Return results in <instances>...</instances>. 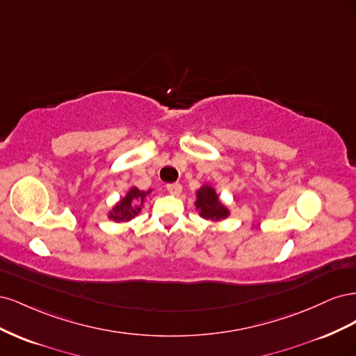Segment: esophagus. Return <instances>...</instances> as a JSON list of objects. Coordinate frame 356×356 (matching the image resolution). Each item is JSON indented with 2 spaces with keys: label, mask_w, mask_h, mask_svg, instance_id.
<instances>
[{
  "label": "esophagus",
  "mask_w": 356,
  "mask_h": 356,
  "mask_svg": "<svg viewBox=\"0 0 356 356\" xmlns=\"http://www.w3.org/2000/svg\"><path fill=\"white\" fill-rule=\"evenodd\" d=\"M166 188H168V191L170 193V195H174V196H178L179 193L182 191V187H181L179 182H172V184L166 186Z\"/></svg>",
  "instance_id": "esophagus-1"
}]
</instances>
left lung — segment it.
Listing matches in <instances>:
<instances>
[{
  "label": "left lung",
  "instance_id": "8db88e82",
  "mask_svg": "<svg viewBox=\"0 0 356 356\" xmlns=\"http://www.w3.org/2000/svg\"><path fill=\"white\" fill-rule=\"evenodd\" d=\"M196 208L200 211V217L207 220H220L229 215V211L222 207L218 196L215 195V190L208 186L202 187L197 191Z\"/></svg>",
  "mask_w": 356,
  "mask_h": 356
}]
</instances>
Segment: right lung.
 Listing matches in <instances>:
<instances>
[{
	"instance_id": "obj_1",
	"label": "right lung",
	"mask_w": 356,
	"mask_h": 356,
	"mask_svg": "<svg viewBox=\"0 0 356 356\" xmlns=\"http://www.w3.org/2000/svg\"><path fill=\"white\" fill-rule=\"evenodd\" d=\"M149 191H141L138 188H131L126 197L122 199L120 203L110 213V218L117 221H129L139 213L141 211V204L145 202V196Z\"/></svg>"
}]
</instances>
